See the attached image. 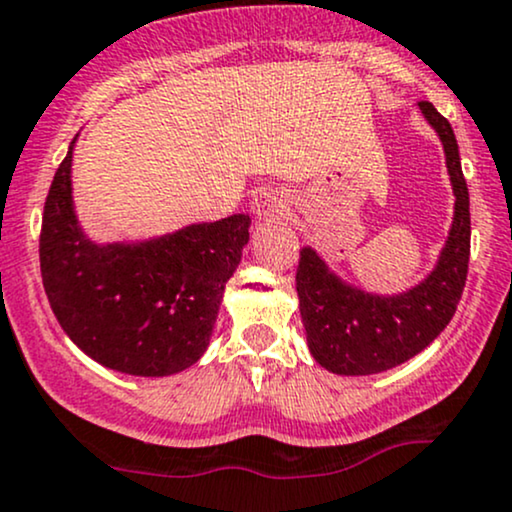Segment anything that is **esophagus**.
<instances>
[{
  "instance_id": "obj_1",
  "label": "esophagus",
  "mask_w": 512,
  "mask_h": 512,
  "mask_svg": "<svg viewBox=\"0 0 512 512\" xmlns=\"http://www.w3.org/2000/svg\"><path fill=\"white\" fill-rule=\"evenodd\" d=\"M287 198L275 189H263L254 198V213L258 218H282L287 213Z\"/></svg>"
}]
</instances>
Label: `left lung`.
<instances>
[{
  "label": "left lung",
  "instance_id": "obj_1",
  "mask_svg": "<svg viewBox=\"0 0 512 512\" xmlns=\"http://www.w3.org/2000/svg\"><path fill=\"white\" fill-rule=\"evenodd\" d=\"M419 110L441 138L455 194L453 227L436 268L417 287L388 297L342 282L311 246L299 254L297 294L306 342L316 362L333 374H381L412 359L448 326L465 290L472 227L458 141L431 102H419Z\"/></svg>",
  "mask_w": 512,
  "mask_h": 512
}]
</instances>
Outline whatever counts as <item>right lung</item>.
Masks as SVG:
<instances>
[{
  "label": "right lung",
  "instance_id": "obj_1",
  "mask_svg": "<svg viewBox=\"0 0 512 512\" xmlns=\"http://www.w3.org/2000/svg\"><path fill=\"white\" fill-rule=\"evenodd\" d=\"M69 153L40 230V270L59 326L90 359L131 376H170L206 352L249 215L198 222L148 242L95 244L78 225Z\"/></svg>",
  "mask_w": 512,
  "mask_h": 512
}]
</instances>
